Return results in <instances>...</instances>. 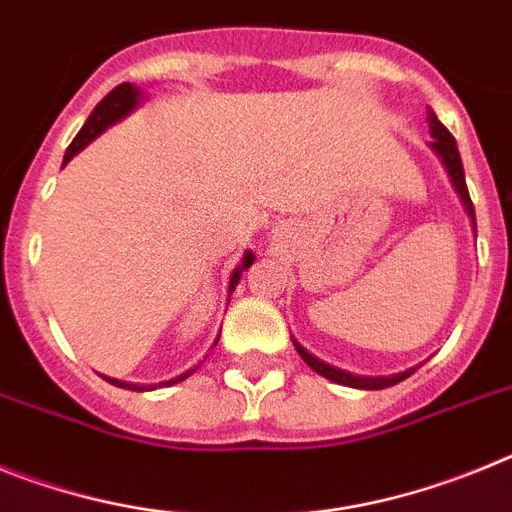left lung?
<instances>
[{
	"instance_id": "8db88e82",
	"label": "left lung",
	"mask_w": 512,
	"mask_h": 512,
	"mask_svg": "<svg viewBox=\"0 0 512 512\" xmlns=\"http://www.w3.org/2000/svg\"><path fill=\"white\" fill-rule=\"evenodd\" d=\"M428 125H431V143H428V146H431V151L441 158L443 169H446V174L451 176V184H454L456 194H459L461 205H464L467 215L472 217V230L477 233V217H474V205H472V197H469L467 179H464V166H461V156H459V148H456L454 135L443 128L441 120H438L433 110H428ZM292 343H295L297 354L302 356V361L310 366L312 372H318L320 377L330 379V382L343 384V387H354V390H384V387H392V384L408 379L410 374L418 369V366H413V369H408V372L390 374V377H361V374L343 372V369H338V366L325 364V361H320L318 356H312L307 348H302L295 338H292Z\"/></svg>"
}]
</instances>
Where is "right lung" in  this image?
Returning a JSON list of instances; mask_svg holds the SVG:
<instances>
[{"label":"right lung","instance_id":"obj_1","mask_svg":"<svg viewBox=\"0 0 512 512\" xmlns=\"http://www.w3.org/2000/svg\"><path fill=\"white\" fill-rule=\"evenodd\" d=\"M143 99H146V94L140 92V89L135 87V84H120V87L112 89V92L107 94V97H104L102 102L97 104V107H94V112L87 117V122H84V128L79 130V135H76V138L71 140V146L66 148V156H63V166L69 164V161L76 156V153L84 151V148H87L89 143H92V140L97 138V135H102L104 130L110 128V125H115V122L125 120V117H128L130 112L135 110V107H140V102H143ZM253 259H256V256H253L251 251L243 253V261L238 266H235L233 274H230L228 297L233 295V289L238 287V282H241V277H243V271H246L248 266L253 264ZM217 338H220V336H217ZM217 338H215V343H212V346H217ZM194 369H197V366H194ZM194 369H189V372L179 374V377L166 379V382H158V384H130V382H122V379H112V377H104V379H107V382H110V384H115V387H122V390L148 392V390H156V387H171V384H176V382H184V379H187L189 374L194 372Z\"/></svg>","mask_w":512,"mask_h":512}]
</instances>
